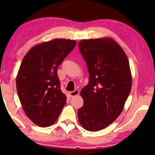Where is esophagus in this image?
<instances>
[{
  "label": "esophagus",
  "instance_id": "obj_1",
  "mask_svg": "<svg viewBox=\"0 0 155 155\" xmlns=\"http://www.w3.org/2000/svg\"><path fill=\"white\" fill-rule=\"evenodd\" d=\"M78 94H79V91L78 90H74V91H71L69 93V94H70L71 97H74L75 96H77V95H78Z\"/></svg>",
  "mask_w": 155,
  "mask_h": 155
}]
</instances>
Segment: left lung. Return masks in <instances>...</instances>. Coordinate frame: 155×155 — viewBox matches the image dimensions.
<instances>
[{"label":"left lung","mask_w":155,"mask_h":155,"mask_svg":"<svg viewBox=\"0 0 155 155\" xmlns=\"http://www.w3.org/2000/svg\"><path fill=\"white\" fill-rule=\"evenodd\" d=\"M86 62L89 81L81 91L83 106L78 118L85 130L104 129L123 111L132 87L127 54L111 38L84 39L78 42Z\"/></svg>","instance_id":"1"}]
</instances>
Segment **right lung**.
I'll list each match as a JSON object with an SVG mask.
<instances>
[{
    "label": "right lung",
    "mask_w": 155,
    "mask_h": 155,
    "mask_svg": "<svg viewBox=\"0 0 155 155\" xmlns=\"http://www.w3.org/2000/svg\"><path fill=\"white\" fill-rule=\"evenodd\" d=\"M77 42L56 38L34 46L23 58L16 76V90L26 115L41 127L57 120L67 101L60 88L57 68Z\"/></svg>",
    "instance_id": "1"
}]
</instances>
